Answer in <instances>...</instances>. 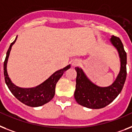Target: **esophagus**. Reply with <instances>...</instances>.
Returning a JSON list of instances; mask_svg holds the SVG:
<instances>
[{
	"label": "esophagus",
	"instance_id": "esophagus-1",
	"mask_svg": "<svg viewBox=\"0 0 132 132\" xmlns=\"http://www.w3.org/2000/svg\"><path fill=\"white\" fill-rule=\"evenodd\" d=\"M79 63H80V62H79V60L75 59L72 61V63H71V65H72L73 67H76V66L79 65Z\"/></svg>",
	"mask_w": 132,
	"mask_h": 132
}]
</instances>
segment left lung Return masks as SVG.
Returning a JSON list of instances; mask_svg holds the SVG:
<instances>
[{
    "mask_svg": "<svg viewBox=\"0 0 132 132\" xmlns=\"http://www.w3.org/2000/svg\"><path fill=\"white\" fill-rule=\"evenodd\" d=\"M110 42L117 50L120 61L119 72L111 85L106 87L98 86L87 77L82 69L75 68L77 78L74 97L81 106L93 109L105 107L112 103L122 90L127 76V54L118 37L111 36Z\"/></svg>",
    "mask_w": 132,
    "mask_h": 132,
    "instance_id": "left-lung-1",
    "label": "left lung"
}]
</instances>
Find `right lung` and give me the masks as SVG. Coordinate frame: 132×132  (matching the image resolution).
<instances>
[{
	"mask_svg": "<svg viewBox=\"0 0 132 132\" xmlns=\"http://www.w3.org/2000/svg\"><path fill=\"white\" fill-rule=\"evenodd\" d=\"M17 38V36L10 45L4 62V76H5L6 84L14 96L27 106H31V107L42 106L46 103L50 102L53 98L55 94V87L57 81L63 75L65 71L70 68L71 65H69L63 69L56 71V72L51 75L44 82H42V84L36 87L24 88L17 86L14 84L11 80L6 69L10 52L11 51L13 45L16 42Z\"/></svg>",
	"mask_w": 132,
	"mask_h": 132,
	"instance_id": "obj_1",
	"label": "right lung"
}]
</instances>
